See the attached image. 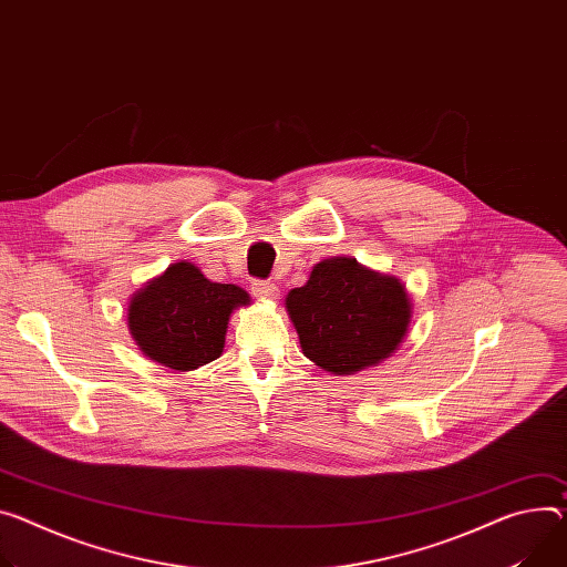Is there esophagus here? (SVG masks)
I'll return each instance as SVG.
<instances>
[{"label":"esophagus","mask_w":567,"mask_h":567,"mask_svg":"<svg viewBox=\"0 0 567 567\" xmlns=\"http://www.w3.org/2000/svg\"><path fill=\"white\" fill-rule=\"evenodd\" d=\"M250 289H252V293H255L257 298H262V300H276V298H280V289H278L274 282H267V280H255Z\"/></svg>","instance_id":"1"}]
</instances>
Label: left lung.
<instances>
[{"instance_id": "obj_1", "label": "left lung", "mask_w": 567, "mask_h": 567, "mask_svg": "<svg viewBox=\"0 0 567 567\" xmlns=\"http://www.w3.org/2000/svg\"><path fill=\"white\" fill-rule=\"evenodd\" d=\"M302 354L334 375H352L391 357L409 332L414 302L395 276L328 257L285 298Z\"/></svg>"}]
</instances>
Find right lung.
Instances as JSON below:
<instances>
[{
    "label": "right lung",
    "instance_id": "add662e5",
    "mask_svg": "<svg viewBox=\"0 0 567 567\" xmlns=\"http://www.w3.org/2000/svg\"><path fill=\"white\" fill-rule=\"evenodd\" d=\"M241 305H250L241 287L213 282L181 260L131 296L126 326L142 354L185 373L224 352L230 315Z\"/></svg>",
    "mask_w": 567,
    "mask_h": 567
}]
</instances>
